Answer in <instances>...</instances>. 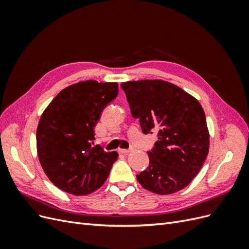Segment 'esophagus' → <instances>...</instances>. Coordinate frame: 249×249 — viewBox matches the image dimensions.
<instances>
[{
  "label": "esophagus",
  "instance_id": "obj_1",
  "mask_svg": "<svg viewBox=\"0 0 249 249\" xmlns=\"http://www.w3.org/2000/svg\"><path fill=\"white\" fill-rule=\"evenodd\" d=\"M132 152V149H119V153L120 154H124V155H126Z\"/></svg>",
  "mask_w": 249,
  "mask_h": 249
}]
</instances>
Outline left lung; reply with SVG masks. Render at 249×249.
I'll return each instance as SVG.
<instances>
[{
    "label": "left lung",
    "mask_w": 249,
    "mask_h": 249,
    "mask_svg": "<svg viewBox=\"0 0 249 249\" xmlns=\"http://www.w3.org/2000/svg\"><path fill=\"white\" fill-rule=\"evenodd\" d=\"M132 116L143 134L158 132L148 167L137 176L144 189L160 195L178 192L197 176L209 153L210 135L199 102L162 80L122 83Z\"/></svg>",
    "instance_id": "8db88e82"
}]
</instances>
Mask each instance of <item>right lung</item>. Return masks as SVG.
<instances>
[{
    "label": "right lung",
    "instance_id": "obj_1",
    "mask_svg": "<svg viewBox=\"0 0 249 249\" xmlns=\"http://www.w3.org/2000/svg\"><path fill=\"white\" fill-rule=\"evenodd\" d=\"M117 94V83L79 82L61 90L43 111L36 132L37 154L59 189L78 196L106 182L118 154L92 146L94 126Z\"/></svg>",
    "mask_w": 249,
    "mask_h": 249
}]
</instances>
